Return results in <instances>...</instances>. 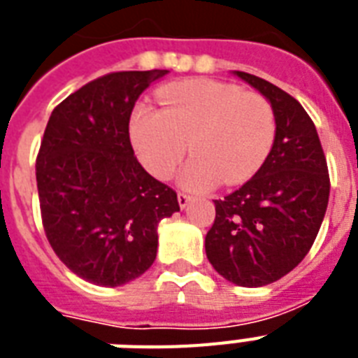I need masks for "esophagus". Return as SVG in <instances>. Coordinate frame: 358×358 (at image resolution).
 Listing matches in <instances>:
<instances>
[{"label": "esophagus", "instance_id": "34e87169", "mask_svg": "<svg viewBox=\"0 0 358 358\" xmlns=\"http://www.w3.org/2000/svg\"><path fill=\"white\" fill-rule=\"evenodd\" d=\"M189 201H191L189 195H185V193H178V204H180V208L187 206V204H189Z\"/></svg>", "mask_w": 358, "mask_h": 358}]
</instances>
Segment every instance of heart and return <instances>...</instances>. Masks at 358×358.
Returning a JSON list of instances; mask_svg holds the SVG:
<instances>
[{"instance_id":"heart-1","label":"heart","mask_w":358,"mask_h":358,"mask_svg":"<svg viewBox=\"0 0 358 358\" xmlns=\"http://www.w3.org/2000/svg\"><path fill=\"white\" fill-rule=\"evenodd\" d=\"M163 109L141 103L129 120V139L141 165L169 180L187 152L180 174L189 191L252 178L275 143L277 120L271 103L255 92L215 80H185L159 89Z\"/></svg>"}]
</instances>
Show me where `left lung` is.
Returning <instances> with one entry per match:
<instances>
[{"instance_id": "obj_1", "label": "left lung", "mask_w": 358, "mask_h": 358, "mask_svg": "<svg viewBox=\"0 0 358 358\" xmlns=\"http://www.w3.org/2000/svg\"><path fill=\"white\" fill-rule=\"evenodd\" d=\"M271 103L277 134L252 178L221 201L206 234V256L230 282L258 288L288 275L310 250L329 202L327 159L316 126L288 92L234 72Z\"/></svg>"}]
</instances>
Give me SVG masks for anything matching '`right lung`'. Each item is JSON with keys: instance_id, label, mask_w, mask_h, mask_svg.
Segmentation results:
<instances>
[{"instance_id": "1", "label": "right lung", "mask_w": 358, "mask_h": 358, "mask_svg": "<svg viewBox=\"0 0 358 358\" xmlns=\"http://www.w3.org/2000/svg\"><path fill=\"white\" fill-rule=\"evenodd\" d=\"M169 70L113 72L52 111L36 156L42 224L59 260L87 282L122 286L154 264L157 224L180 212L169 185L141 167L129 117Z\"/></svg>"}]
</instances>
